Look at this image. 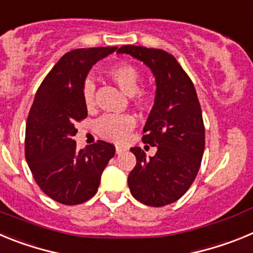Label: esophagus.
<instances>
[{
    "instance_id": "1",
    "label": "esophagus",
    "mask_w": 253,
    "mask_h": 253,
    "mask_svg": "<svg viewBox=\"0 0 253 253\" xmlns=\"http://www.w3.org/2000/svg\"><path fill=\"white\" fill-rule=\"evenodd\" d=\"M115 151H116V153H118V154H120V153H123V152H125V151H126V149H125L124 147L116 146V147H115Z\"/></svg>"
}]
</instances>
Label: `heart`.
I'll return each mask as SVG.
<instances>
[{
	"label": "heart",
	"instance_id": "heart-1",
	"mask_svg": "<svg viewBox=\"0 0 253 253\" xmlns=\"http://www.w3.org/2000/svg\"><path fill=\"white\" fill-rule=\"evenodd\" d=\"M109 76L120 87V90L128 96H134L139 90L140 72L133 64L122 63L109 69ZM147 101L146 93L138 95V102ZM84 102L87 109L95 104V84L92 81H86L84 86ZM135 126V120L130 115H105L96 124L97 133L101 137L116 143L124 142L129 133Z\"/></svg>",
	"mask_w": 253,
	"mask_h": 253
}]
</instances>
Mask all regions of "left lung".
<instances>
[{"label": "left lung", "instance_id": "1", "mask_svg": "<svg viewBox=\"0 0 253 253\" xmlns=\"http://www.w3.org/2000/svg\"><path fill=\"white\" fill-rule=\"evenodd\" d=\"M116 53L143 62L156 80L142 139L157 152L147 158L140 147L130 148L137 165L128 176L129 189L143 204L169 205L191 186L204 153L205 129L195 87L175 57L162 49L124 45Z\"/></svg>", "mask_w": 253, "mask_h": 253}]
</instances>
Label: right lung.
Returning <instances> with one entry per match:
<instances>
[{
    "label": "right lung",
    "mask_w": 253,
    "mask_h": 253,
    "mask_svg": "<svg viewBox=\"0 0 253 253\" xmlns=\"http://www.w3.org/2000/svg\"><path fill=\"white\" fill-rule=\"evenodd\" d=\"M118 46L75 49L42 82L26 122L25 156L37 184L55 202L76 205L92 198L115 154L111 143L77 149L76 123L87 116L84 86L93 64Z\"/></svg>",
    "instance_id": "add662e5"
}]
</instances>
